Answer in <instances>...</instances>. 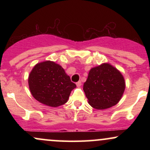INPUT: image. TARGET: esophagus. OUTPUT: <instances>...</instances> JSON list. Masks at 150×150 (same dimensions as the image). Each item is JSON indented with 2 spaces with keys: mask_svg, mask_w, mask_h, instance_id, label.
Instances as JSON below:
<instances>
[{
  "mask_svg": "<svg viewBox=\"0 0 150 150\" xmlns=\"http://www.w3.org/2000/svg\"><path fill=\"white\" fill-rule=\"evenodd\" d=\"M76 85H77V87H80V86L82 85V82H81V81H79V82H77L76 83Z\"/></svg>",
  "mask_w": 150,
  "mask_h": 150,
  "instance_id": "34e87169",
  "label": "esophagus"
}]
</instances>
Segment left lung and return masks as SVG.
I'll use <instances>...</instances> for the list:
<instances>
[{
  "instance_id": "8db88e82",
  "label": "left lung",
  "mask_w": 150,
  "mask_h": 150,
  "mask_svg": "<svg viewBox=\"0 0 150 150\" xmlns=\"http://www.w3.org/2000/svg\"><path fill=\"white\" fill-rule=\"evenodd\" d=\"M125 89L123 75L108 63L91 68L83 85L88 103L97 110L111 108L118 104Z\"/></svg>"
}]
</instances>
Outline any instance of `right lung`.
Segmentation results:
<instances>
[{"instance_id":"1","label":"right lung","mask_w":150,"mask_h":150,"mask_svg":"<svg viewBox=\"0 0 150 150\" xmlns=\"http://www.w3.org/2000/svg\"><path fill=\"white\" fill-rule=\"evenodd\" d=\"M28 84L34 99L51 107L65 104L76 87L61 65L51 61L34 65L29 75Z\"/></svg>"}]
</instances>
